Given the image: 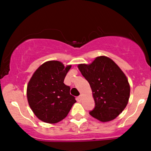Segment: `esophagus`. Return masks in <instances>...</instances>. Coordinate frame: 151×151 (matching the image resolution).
<instances>
[{
	"instance_id": "obj_1",
	"label": "esophagus",
	"mask_w": 151,
	"mask_h": 151,
	"mask_svg": "<svg viewBox=\"0 0 151 151\" xmlns=\"http://www.w3.org/2000/svg\"><path fill=\"white\" fill-rule=\"evenodd\" d=\"M81 98H82V96L81 95H80V96H79L77 97V101H81Z\"/></svg>"
}]
</instances>
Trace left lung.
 Here are the masks:
<instances>
[{"label":"left lung","mask_w":151,"mask_h":151,"mask_svg":"<svg viewBox=\"0 0 151 151\" xmlns=\"http://www.w3.org/2000/svg\"><path fill=\"white\" fill-rule=\"evenodd\" d=\"M78 68L92 90L95 106L90 115L102 122L116 119L129 99L130 86L124 72L105 56L98 57L90 65H79Z\"/></svg>","instance_id":"8db88e82"}]
</instances>
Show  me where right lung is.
<instances>
[{"label":"right lung","mask_w":151,"mask_h":151,"mask_svg":"<svg viewBox=\"0 0 151 151\" xmlns=\"http://www.w3.org/2000/svg\"><path fill=\"white\" fill-rule=\"evenodd\" d=\"M71 65L59 61L42 64L31 77L27 88L28 104L40 120L55 124L67 116L76 102L70 87L64 83Z\"/></svg>","instance_id":"right-lung-1"}]
</instances>
